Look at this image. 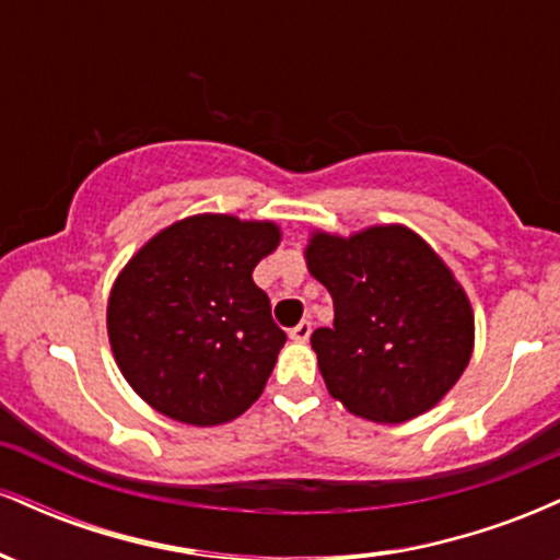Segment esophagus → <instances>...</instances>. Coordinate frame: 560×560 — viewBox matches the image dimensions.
Returning <instances> with one entry per match:
<instances>
[{
    "label": "esophagus",
    "mask_w": 560,
    "mask_h": 560,
    "mask_svg": "<svg viewBox=\"0 0 560 560\" xmlns=\"http://www.w3.org/2000/svg\"><path fill=\"white\" fill-rule=\"evenodd\" d=\"M311 320H300L298 326H294V329H289V339H292V342H307V337H311Z\"/></svg>",
    "instance_id": "1"
}]
</instances>
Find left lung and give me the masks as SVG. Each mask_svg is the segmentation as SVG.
Listing matches in <instances>:
<instances>
[{"label": "left lung", "instance_id": "1", "mask_svg": "<svg viewBox=\"0 0 560 560\" xmlns=\"http://www.w3.org/2000/svg\"><path fill=\"white\" fill-rule=\"evenodd\" d=\"M305 262L334 300V326L311 337L334 400L361 419L402 423L455 387L474 352L471 302L416 231L316 229Z\"/></svg>", "mask_w": 560, "mask_h": 560}]
</instances>
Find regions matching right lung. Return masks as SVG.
<instances>
[{"instance_id":"1","label":"right lung","mask_w":560,"mask_h":560,"mask_svg":"<svg viewBox=\"0 0 560 560\" xmlns=\"http://www.w3.org/2000/svg\"><path fill=\"white\" fill-rule=\"evenodd\" d=\"M279 242L273 221L199 213L126 262L107 300V337L120 374L158 413L218 427L262 395L287 334L253 271Z\"/></svg>"}]
</instances>
